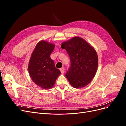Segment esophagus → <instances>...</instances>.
<instances>
[{"label": "esophagus", "mask_w": 126, "mask_h": 126, "mask_svg": "<svg viewBox=\"0 0 126 126\" xmlns=\"http://www.w3.org/2000/svg\"><path fill=\"white\" fill-rule=\"evenodd\" d=\"M60 72H61V73H62V74H63L64 72V69L63 68H60Z\"/></svg>", "instance_id": "esophagus-1"}]
</instances>
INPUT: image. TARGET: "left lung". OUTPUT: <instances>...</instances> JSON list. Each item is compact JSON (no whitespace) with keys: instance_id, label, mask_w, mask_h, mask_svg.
Returning <instances> with one entry per match:
<instances>
[{"instance_id":"obj_1","label":"left lung","mask_w":126,"mask_h":126,"mask_svg":"<svg viewBox=\"0 0 126 126\" xmlns=\"http://www.w3.org/2000/svg\"><path fill=\"white\" fill-rule=\"evenodd\" d=\"M61 48L66 49L70 58V67L66 74L70 85L75 88L88 85L98 68V56L94 49L78 37L63 42Z\"/></svg>"}]
</instances>
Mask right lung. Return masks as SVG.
<instances>
[{
	"label": "right lung",
	"instance_id": "add662e5",
	"mask_svg": "<svg viewBox=\"0 0 126 126\" xmlns=\"http://www.w3.org/2000/svg\"><path fill=\"white\" fill-rule=\"evenodd\" d=\"M54 44L44 40L39 41L32 52L28 64V71L32 80L44 89L51 88L61 72L56 68L50 58Z\"/></svg>",
	"mask_w": 126,
	"mask_h": 126
}]
</instances>
